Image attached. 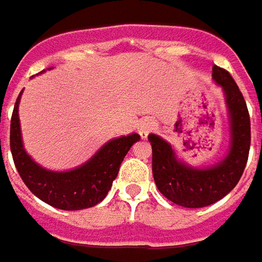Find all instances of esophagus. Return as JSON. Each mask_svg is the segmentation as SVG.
Returning a JSON list of instances; mask_svg holds the SVG:
<instances>
[{
	"label": "esophagus",
	"mask_w": 262,
	"mask_h": 262,
	"mask_svg": "<svg viewBox=\"0 0 262 262\" xmlns=\"http://www.w3.org/2000/svg\"><path fill=\"white\" fill-rule=\"evenodd\" d=\"M154 130H155V123L152 122L150 119H143V120H140L139 126H138V132H139L142 139H146L149 133Z\"/></svg>",
	"instance_id": "obj_1"
}]
</instances>
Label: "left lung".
Segmentation results:
<instances>
[{
	"instance_id": "left-lung-1",
	"label": "left lung",
	"mask_w": 262,
	"mask_h": 262,
	"mask_svg": "<svg viewBox=\"0 0 262 262\" xmlns=\"http://www.w3.org/2000/svg\"><path fill=\"white\" fill-rule=\"evenodd\" d=\"M213 79L222 86L229 112L230 146L221 162L210 168H193L177 158L172 146L157 135L152 145V174L161 193L172 203L197 209L219 202L238 184L251 146V120L244 95L228 71L213 67Z\"/></svg>"
}]
</instances>
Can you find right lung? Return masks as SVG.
Returning a JSON list of instances; mask_svg holds the SVG:
<instances>
[{
    "instance_id": "right-lung-1",
    "label": "right lung",
    "mask_w": 262,
    "mask_h": 262,
    "mask_svg": "<svg viewBox=\"0 0 262 262\" xmlns=\"http://www.w3.org/2000/svg\"><path fill=\"white\" fill-rule=\"evenodd\" d=\"M23 91L17 97L11 116L10 148L18 174L36 197L62 210H81L103 202L117 177L120 164L132 145L140 139L138 133L107 142L84 165L56 172L36 164L23 148L18 103ZM1 146V140H0Z\"/></svg>"
}]
</instances>
